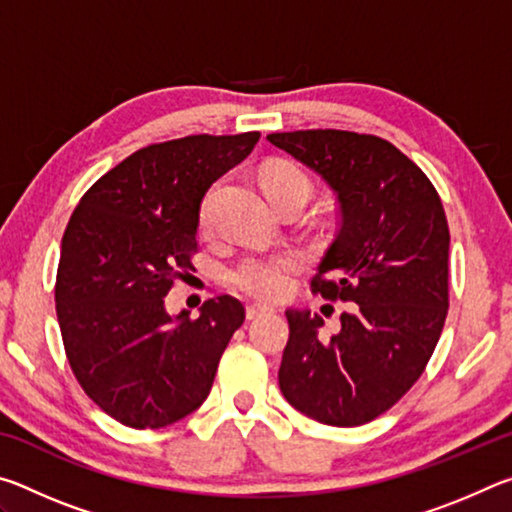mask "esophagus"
<instances>
[{
	"mask_svg": "<svg viewBox=\"0 0 512 512\" xmlns=\"http://www.w3.org/2000/svg\"><path fill=\"white\" fill-rule=\"evenodd\" d=\"M271 311H275L271 305H264V302H250V305L246 307V316L253 320V318L264 316V314H271Z\"/></svg>",
	"mask_w": 512,
	"mask_h": 512,
	"instance_id": "obj_1",
	"label": "esophagus"
}]
</instances>
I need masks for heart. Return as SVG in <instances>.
Listing matches in <instances>:
<instances>
[{
	"instance_id": "1",
	"label": "heart",
	"mask_w": 512,
	"mask_h": 512,
	"mask_svg": "<svg viewBox=\"0 0 512 512\" xmlns=\"http://www.w3.org/2000/svg\"><path fill=\"white\" fill-rule=\"evenodd\" d=\"M262 187L268 198L284 192H296L309 198L311 185L305 173L289 162H268L262 169ZM210 203L207 196L201 207V225L210 228ZM296 253H250L241 257L230 271V280L241 291L257 298H280L289 291L293 275L300 271Z\"/></svg>"
}]
</instances>
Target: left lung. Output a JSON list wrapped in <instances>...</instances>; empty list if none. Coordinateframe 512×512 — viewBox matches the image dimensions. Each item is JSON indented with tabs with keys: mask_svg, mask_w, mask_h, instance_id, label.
<instances>
[{
	"mask_svg": "<svg viewBox=\"0 0 512 512\" xmlns=\"http://www.w3.org/2000/svg\"><path fill=\"white\" fill-rule=\"evenodd\" d=\"M266 140L314 169L336 194L339 235L311 280L325 300L354 302L329 341L309 311L289 309L277 372L287 402L332 427H359L409 393L449 307V228L413 160L377 135L316 128Z\"/></svg>",
	"mask_w": 512,
	"mask_h": 512,
	"instance_id": "obj_1",
	"label": "left lung"
}]
</instances>
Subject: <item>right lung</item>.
I'll return each instance as SVG.
<instances>
[{
	"label": "right lung",
	"mask_w": 512,
	"mask_h": 512,
	"mask_svg": "<svg viewBox=\"0 0 512 512\" xmlns=\"http://www.w3.org/2000/svg\"><path fill=\"white\" fill-rule=\"evenodd\" d=\"M259 133L149 144L94 183L69 219L56 273L65 354L85 395L131 429H162L210 395L221 354L246 318L237 298L173 320L164 296L196 271L198 207L246 160Z\"/></svg>",
	"instance_id": "obj_1"
}]
</instances>
